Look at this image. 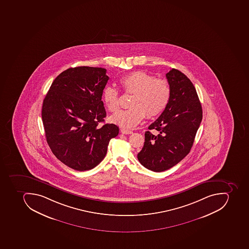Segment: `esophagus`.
I'll return each instance as SVG.
<instances>
[{
	"mask_svg": "<svg viewBox=\"0 0 249 249\" xmlns=\"http://www.w3.org/2000/svg\"><path fill=\"white\" fill-rule=\"evenodd\" d=\"M120 132H121V133H123V134L125 135L131 134V133H133V131L125 129H122L121 130H120Z\"/></svg>",
	"mask_w": 249,
	"mask_h": 249,
	"instance_id": "esophagus-1",
	"label": "esophagus"
}]
</instances>
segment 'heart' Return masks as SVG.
I'll return each mask as SVG.
<instances>
[{
    "instance_id": "heart-1",
    "label": "heart",
    "mask_w": 249,
    "mask_h": 249,
    "mask_svg": "<svg viewBox=\"0 0 249 249\" xmlns=\"http://www.w3.org/2000/svg\"><path fill=\"white\" fill-rule=\"evenodd\" d=\"M120 84L125 93L133 94L129 103L131 108L110 117L112 123L122 127H134L145 116L149 119L159 116L170 103L171 87L168 82L157 79L144 71H134L122 77ZM103 99L110 112L119 110L120 95L116 88L107 86L103 90Z\"/></svg>"
}]
</instances>
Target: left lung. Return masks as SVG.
<instances>
[{
  "mask_svg": "<svg viewBox=\"0 0 249 249\" xmlns=\"http://www.w3.org/2000/svg\"><path fill=\"white\" fill-rule=\"evenodd\" d=\"M171 98L165 110L146 131L143 147L137 155L148 170L162 172L178 164L189 154L202 120V107L195 87L179 70L166 74Z\"/></svg>",
  "mask_w": 249,
  "mask_h": 249,
  "instance_id": "left-lung-1",
  "label": "left lung"
}]
</instances>
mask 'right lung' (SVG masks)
I'll return each instance as SVG.
<instances>
[{
	"label": "right lung",
	"instance_id": "right-lung-1",
	"mask_svg": "<svg viewBox=\"0 0 249 249\" xmlns=\"http://www.w3.org/2000/svg\"><path fill=\"white\" fill-rule=\"evenodd\" d=\"M108 80L103 68H70L53 81L41 109L51 150L70 168L85 171L107 155L111 139L119 133L112 124L99 125L107 116L102 101Z\"/></svg>",
	"mask_w": 249,
	"mask_h": 249
}]
</instances>
